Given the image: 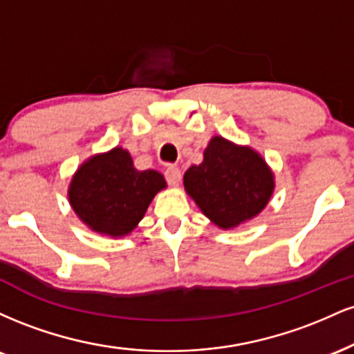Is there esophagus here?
I'll use <instances>...</instances> for the list:
<instances>
[{"label": "esophagus", "instance_id": "obj_1", "mask_svg": "<svg viewBox=\"0 0 354 354\" xmlns=\"http://www.w3.org/2000/svg\"><path fill=\"white\" fill-rule=\"evenodd\" d=\"M165 176H166V181H168L171 186L180 185L181 171H180V168H176V166H168L165 171Z\"/></svg>", "mask_w": 354, "mask_h": 354}]
</instances>
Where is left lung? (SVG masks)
I'll use <instances>...</instances> for the list:
<instances>
[{
  "mask_svg": "<svg viewBox=\"0 0 354 354\" xmlns=\"http://www.w3.org/2000/svg\"><path fill=\"white\" fill-rule=\"evenodd\" d=\"M186 193L221 230H234L258 216L274 191V173L250 146L213 136L200 165L183 176Z\"/></svg>",
  "mask_w": 354,
  "mask_h": 354,
  "instance_id": "1",
  "label": "left lung"
}]
</instances>
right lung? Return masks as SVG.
Returning a JSON list of instances; mask_svg holds the SVG:
<instances>
[{
    "instance_id": "add662e5",
    "label": "right lung",
    "mask_w": 354,
    "mask_h": 354,
    "mask_svg": "<svg viewBox=\"0 0 354 354\" xmlns=\"http://www.w3.org/2000/svg\"><path fill=\"white\" fill-rule=\"evenodd\" d=\"M165 188L163 174L136 169L128 149L116 146L80 165L68 186V201L91 231L123 238L136 228L149 203Z\"/></svg>"
}]
</instances>
